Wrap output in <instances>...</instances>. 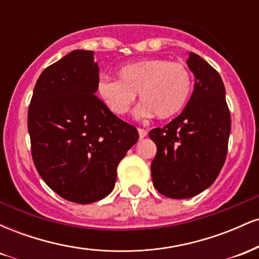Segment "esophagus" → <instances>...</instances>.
Here are the masks:
<instances>
[{
    "label": "esophagus",
    "instance_id": "34e87169",
    "mask_svg": "<svg viewBox=\"0 0 259 259\" xmlns=\"http://www.w3.org/2000/svg\"><path fill=\"white\" fill-rule=\"evenodd\" d=\"M138 132H139L140 139H144V138H146V136H147V132L145 129H141V127H140V129H138Z\"/></svg>",
    "mask_w": 259,
    "mask_h": 259
}]
</instances>
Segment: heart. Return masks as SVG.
Wrapping results in <instances>:
<instances>
[{"instance_id":"b5f03b06","label":"heart","mask_w":259,"mask_h":259,"mask_svg":"<svg viewBox=\"0 0 259 259\" xmlns=\"http://www.w3.org/2000/svg\"><path fill=\"white\" fill-rule=\"evenodd\" d=\"M191 90V74L185 65L163 58L133 62L118 70V79L102 76L97 82L101 100L117 115L129 111L139 92L142 102L135 109L138 118L174 117L185 107Z\"/></svg>"}]
</instances>
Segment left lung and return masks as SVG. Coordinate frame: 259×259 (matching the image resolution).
<instances>
[{
	"mask_svg": "<svg viewBox=\"0 0 259 259\" xmlns=\"http://www.w3.org/2000/svg\"><path fill=\"white\" fill-rule=\"evenodd\" d=\"M187 67L195 88L184 111L150 132L157 153L151 164L153 185L170 198H190L208 189L221 173L228 152L230 113L218 72L194 52Z\"/></svg>",
	"mask_w": 259,
	"mask_h": 259,
	"instance_id": "left-lung-1",
	"label": "left lung"
}]
</instances>
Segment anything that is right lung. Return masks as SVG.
I'll use <instances>...</instances> for the list:
<instances>
[{
	"mask_svg": "<svg viewBox=\"0 0 259 259\" xmlns=\"http://www.w3.org/2000/svg\"><path fill=\"white\" fill-rule=\"evenodd\" d=\"M94 51L75 50L41 73L28 112L38 174L70 202L92 203L111 194L117 167L139 133L96 96Z\"/></svg>",
	"mask_w": 259,
	"mask_h": 259,
	"instance_id": "right-lung-1",
	"label": "right lung"
}]
</instances>
